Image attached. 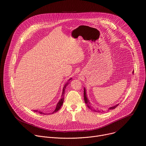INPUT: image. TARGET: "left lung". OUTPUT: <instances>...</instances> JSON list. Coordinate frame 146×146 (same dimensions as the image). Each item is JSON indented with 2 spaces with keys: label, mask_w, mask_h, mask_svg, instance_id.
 <instances>
[{
  "label": "left lung",
  "mask_w": 146,
  "mask_h": 146,
  "mask_svg": "<svg viewBox=\"0 0 146 146\" xmlns=\"http://www.w3.org/2000/svg\"><path fill=\"white\" fill-rule=\"evenodd\" d=\"M133 73H134V71H133ZM84 99L85 103L87 104V105L88 106V107L89 108H90V106H91L90 105H91V104L89 102V100H88V98H87V94H86V88H84ZM118 105H119V104H117V105L113 106V107H110L108 110H114L115 108H116V107H117ZM94 111H95V112H100V111H96V110H94ZM102 112H103V111H102Z\"/></svg>",
  "instance_id": "left-lung-1"
}]
</instances>
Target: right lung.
Here are the masks:
<instances>
[{
    "instance_id": "1",
    "label": "right lung",
    "mask_w": 146,
    "mask_h": 146,
    "mask_svg": "<svg viewBox=\"0 0 146 146\" xmlns=\"http://www.w3.org/2000/svg\"><path fill=\"white\" fill-rule=\"evenodd\" d=\"M72 80V78L69 79V80H68V82H69V80ZM68 84H69V83H68V82H67V83H66L64 84V87H63V91H62V97H61V98H60V101L58 102V104H57V105H56V109L55 110V111H54V112L51 113V114H52V113H55V112H56L60 110V108H61L62 105V104H63V101H64V92H65V89H66V87L68 86ZM34 112H38V113H41V114H44V115H45V114H46H46H47V113H44L43 112H41V111H38V110H34ZM48 114H49V113H48ZM49 114H50V113H49Z\"/></svg>"
}]
</instances>
